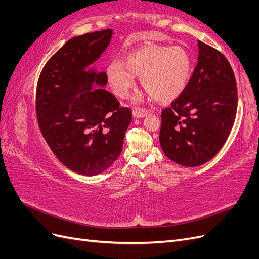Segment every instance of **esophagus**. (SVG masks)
Returning <instances> with one entry per match:
<instances>
[{"mask_svg":"<svg viewBox=\"0 0 259 259\" xmlns=\"http://www.w3.org/2000/svg\"><path fill=\"white\" fill-rule=\"evenodd\" d=\"M148 110H145V109H140V108H138V109H134V110H133V116L134 117H144V116H146L147 114H148Z\"/></svg>","mask_w":259,"mask_h":259,"instance_id":"34e87169","label":"esophagus"}]
</instances>
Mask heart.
<instances>
[{
    "mask_svg": "<svg viewBox=\"0 0 259 259\" xmlns=\"http://www.w3.org/2000/svg\"><path fill=\"white\" fill-rule=\"evenodd\" d=\"M192 59L180 46L148 44L133 51L122 61L114 60L107 68V80L117 97L130 96L136 76L158 101H170L184 92L190 79Z\"/></svg>",
    "mask_w": 259,
    "mask_h": 259,
    "instance_id": "obj_1",
    "label": "heart"
}]
</instances>
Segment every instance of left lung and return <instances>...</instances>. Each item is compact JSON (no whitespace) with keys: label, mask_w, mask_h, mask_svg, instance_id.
I'll list each match as a JSON object with an SVG mask.
<instances>
[{"label":"left lung","mask_w":259,"mask_h":259,"mask_svg":"<svg viewBox=\"0 0 259 259\" xmlns=\"http://www.w3.org/2000/svg\"><path fill=\"white\" fill-rule=\"evenodd\" d=\"M198 46L191 79L161 113L163 151L169 160L188 167L202 165L221 150L238 109L237 82L228 59L201 41Z\"/></svg>","instance_id":"obj_1"}]
</instances>
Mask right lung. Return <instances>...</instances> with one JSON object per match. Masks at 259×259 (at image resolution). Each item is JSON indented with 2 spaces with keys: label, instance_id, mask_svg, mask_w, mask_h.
<instances>
[{
  "label": "right lung",
  "instance_id": "right-lung-1",
  "mask_svg": "<svg viewBox=\"0 0 259 259\" xmlns=\"http://www.w3.org/2000/svg\"><path fill=\"white\" fill-rule=\"evenodd\" d=\"M112 30L74 36L46 62L36 86V117L46 143L77 174L103 173L121 154L131 109L105 88L106 72L85 71L108 48Z\"/></svg>",
  "mask_w": 259,
  "mask_h": 259
}]
</instances>
